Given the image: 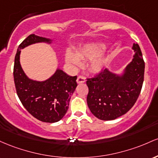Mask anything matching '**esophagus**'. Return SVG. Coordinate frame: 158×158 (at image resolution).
Masks as SVG:
<instances>
[{
  "mask_svg": "<svg viewBox=\"0 0 158 158\" xmlns=\"http://www.w3.org/2000/svg\"><path fill=\"white\" fill-rule=\"evenodd\" d=\"M86 81V79L84 76H78L77 79V84H82V83H84Z\"/></svg>",
  "mask_w": 158,
  "mask_h": 158,
  "instance_id": "esophagus-1",
  "label": "esophagus"
}]
</instances>
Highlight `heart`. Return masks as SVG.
I'll return each instance as SVG.
<instances>
[{
	"instance_id": "1",
	"label": "heart",
	"mask_w": 158,
	"mask_h": 158,
	"mask_svg": "<svg viewBox=\"0 0 158 158\" xmlns=\"http://www.w3.org/2000/svg\"><path fill=\"white\" fill-rule=\"evenodd\" d=\"M104 49V46L98 44H94L85 46L81 50L77 51V55L81 60H91L89 68L92 72H97L102 69L104 60L102 58L96 57ZM66 61L74 66H78L81 64L80 60L75 54L69 52L66 54Z\"/></svg>"
}]
</instances>
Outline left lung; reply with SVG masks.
I'll return each mask as SVG.
<instances>
[{"label": "left lung", "mask_w": 158, "mask_h": 158, "mask_svg": "<svg viewBox=\"0 0 158 158\" xmlns=\"http://www.w3.org/2000/svg\"><path fill=\"white\" fill-rule=\"evenodd\" d=\"M134 59L122 77L107 69L86 78L87 104L92 113L101 120H113L125 114L134 105L144 81L145 62L140 48L134 44Z\"/></svg>", "instance_id": "1"}]
</instances>
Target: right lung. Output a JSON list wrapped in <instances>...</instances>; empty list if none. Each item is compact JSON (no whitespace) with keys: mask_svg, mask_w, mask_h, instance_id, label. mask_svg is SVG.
Listing matches in <instances>:
<instances>
[{"mask_svg":"<svg viewBox=\"0 0 158 158\" xmlns=\"http://www.w3.org/2000/svg\"><path fill=\"white\" fill-rule=\"evenodd\" d=\"M48 39L29 35L20 44L15 56L13 68L15 89L21 102L33 117L44 122L60 121L66 113L70 98L77 86V76L68 75L62 70L44 82L28 79L19 62L21 49L40 42H48Z\"/></svg>","mask_w":158,"mask_h":158,"instance_id":"1","label":"right lung"}]
</instances>
